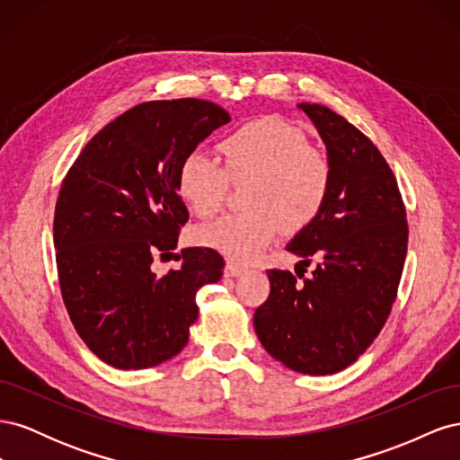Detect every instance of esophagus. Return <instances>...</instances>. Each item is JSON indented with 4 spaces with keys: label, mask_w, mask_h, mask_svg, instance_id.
<instances>
[{
    "label": "esophagus",
    "mask_w": 460,
    "mask_h": 460,
    "mask_svg": "<svg viewBox=\"0 0 460 460\" xmlns=\"http://www.w3.org/2000/svg\"><path fill=\"white\" fill-rule=\"evenodd\" d=\"M242 270H243V264L234 262V261L226 262V269H225L226 276H238V274H242Z\"/></svg>",
    "instance_id": "obj_1"
}]
</instances>
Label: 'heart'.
<instances>
[{
  "label": "heart",
  "mask_w": 460,
  "mask_h": 460,
  "mask_svg": "<svg viewBox=\"0 0 460 460\" xmlns=\"http://www.w3.org/2000/svg\"><path fill=\"white\" fill-rule=\"evenodd\" d=\"M218 149L225 166L205 153H188L176 172L178 196L198 217H211L226 196L228 180L247 182L242 193L247 208L199 226L196 243L247 261L280 228L303 230L323 213L332 163L299 128L278 119L252 120L222 137Z\"/></svg>",
  "instance_id": "1"
}]
</instances>
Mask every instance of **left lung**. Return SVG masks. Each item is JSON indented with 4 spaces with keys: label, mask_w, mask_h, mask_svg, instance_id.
I'll list each match as a JSON object with an SVG mask.
<instances>
[{
    "label": "left lung",
    "mask_w": 460,
    "mask_h": 460,
    "mask_svg": "<svg viewBox=\"0 0 460 460\" xmlns=\"http://www.w3.org/2000/svg\"><path fill=\"white\" fill-rule=\"evenodd\" d=\"M326 144L332 190L323 213L288 243L303 257L269 270L270 294L253 314L257 336L288 368L326 376L363 355L392 313L409 225L397 180L368 137L332 109L299 103ZM318 258L309 279L301 263Z\"/></svg>",
    "instance_id": "1"
}]
</instances>
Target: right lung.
Wrapping results in <instances>:
<instances>
[{
  "label": "right lung",
  "mask_w": 460,
  "mask_h": 460,
  "mask_svg": "<svg viewBox=\"0 0 460 460\" xmlns=\"http://www.w3.org/2000/svg\"><path fill=\"white\" fill-rule=\"evenodd\" d=\"M230 120L213 102L184 97L124 111L80 151L53 217L63 303L78 336L103 363L157 367L184 349L198 289L218 282L225 259L188 247L182 267L155 276L190 213L176 172L188 153Z\"/></svg>",
  "instance_id": "add662e5"
}]
</instances>
